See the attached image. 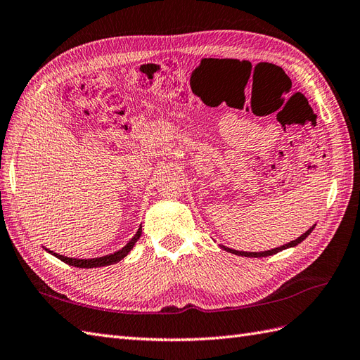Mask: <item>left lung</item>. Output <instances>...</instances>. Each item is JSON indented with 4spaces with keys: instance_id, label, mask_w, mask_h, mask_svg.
Segmentation results:
<instances>
[{
    "instance_id": "left-lung-1",
    "label": "left lung",
    "mask_w": 360,
    "mask_h": 360,
    "mask_svg": "<svg viewBox=\"0 0 360 360\" xmlns=\"http://www.w3.org/2000/svg\"><path fill=\"white\" fill-rule=\"evenodd\" d=\"M314 227H316V224L313 225V227L308 229V230L304 233V235H300L297 239L288 242V244H283V245H281V247L266 250V252H238V250H233V248H229V247H225V245H219V247H221L222 250H225V252L233 253V255H238V256H245V257H265V256H271V255L279 253V252H282V250L296 247V245L300 244V242H302L305 238H308V235H310V233L314 230Z\"/></svg>"
}]
</instances>
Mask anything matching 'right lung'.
<instances>
[{"label":"right lung","instance_id":"add662e5","mask_svg":"<svg viewBox=\"0 0 360 360\" xmlns=\"http://www.w3.org/2000/svg\"><path fill=\"white\" fill-rule=\"evenodd\" d=\"M141 233H142V227L138 229L136 235L133 236L127 244H125V247H122L121 250H118V252H115L112 255H105V256H101V257H91V259H78V257H67V256H63V255H58L55 252H52V250L46 248V252L53 255L55 257L60 259V261L69 264L72 266H78V269H98V266H107V265H112V264H116L122 261V259L127 256L131 248L135 247V244L138 242V239L141 238Z\"/></svg>","mask_w":360,"mask_h":360}]
</instances>
